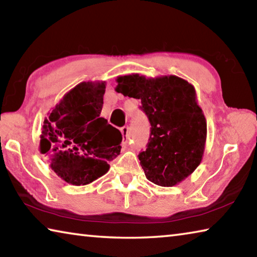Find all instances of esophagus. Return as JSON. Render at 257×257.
Wrapping results in <instances>:
<instances>
[{
  "label": "esophagus",
  "instance_id": "obj_1",
  "mask_svg": "<svg viewBox=\"0 0 257 257\" xmlns=\"http://www.w3.org/2000/svg\"><path fill=\"white\" fill-rule=\"evenodd\" d=\"M120 130H121V134H122L123 142H124V143H127V142H128V139H129V136H128V132H129V129H128V127H122V128H121Z\"/></svg>",
  "mask_w": 257,
  "mask_h": 257
}]
</instances>
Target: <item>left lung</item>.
<instances>
[{
    "mask_svg": "<svg viewBox=\"0 0 257 257\" xmlns=\"http://www.w3.org/2000/svg\"><path fill=\"white\" fill-rule=\"evenodd\" d=\"M116 82L115 92L141 99L152 125L147 149L138 155L146 178L162 187L180 184L196 170L205 150L206 119L195 87L173 75L132 73Z\"/></svg>",
    "mask_w": 257,
    "mask_h": 257,
    "instance_id": "obj_1",
    "label": "left lung"
}]
</instances>
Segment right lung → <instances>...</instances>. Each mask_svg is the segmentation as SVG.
<instances>
[{
    "mask_svg": "<svg viewBox=\"0 0 257 257\" xmlns=\"http://www.w3.org/2000/svg\"><path fill=\"white\" fill-rule=\"evenodd\" d=\"M105 86L103 80L80 82L44 120L40 151L68 184L80 186L98 179L120 154L122 135L99 118Z\"/></svg>",
    "mask_w": 257,
    "mask_h": 257,
    "instance_id": "right-lung-1",
    "label": "right lung"
}]
</instances>
